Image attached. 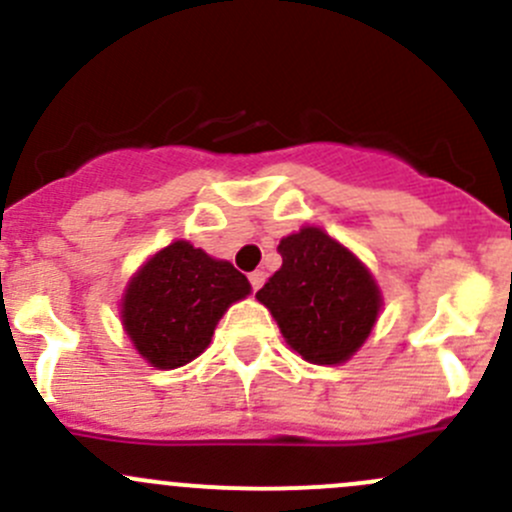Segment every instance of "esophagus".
Returning a JSON list of instances; mask_svg holds the SVG:
<instances>
[{
    "label": "esophagus",
    "mask_w": 512,
    "mask_h": 512,
    "mask_svg": "<svg viewBox=\"0 0 512 512\" xmlns=\"http://www.w3.org/2000/svg\"><path fill=\"white\" fill-rule=\"evenodd\" d=\"M249 283H251V288H254V291H258V288L266 283V273H263L261 268H258V271H254V273H249Z\"/></svg>",
    "instance_id": "obj_1"
}]
</instances>
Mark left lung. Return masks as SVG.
Returning <instances> with one entry per match:
<instances>
[{
	"mask_svg": "<svg viewBox=\"0 0 512 512\" xmlns=\"http://www.w3.org/2000/svg\"><path fill=\"white\" fill-rule=\"evenodd\" d=\"M283 266L256 298L271 310L288 345L313 365L350 360L377 323L382 295L352 251L318 226L278 244Z\"/></svg>",
	"mask_w": 512,
	"mask_h": 512,
	"instance_id": "left-lung-1",
	"label": "left lung"
}]
</instances>
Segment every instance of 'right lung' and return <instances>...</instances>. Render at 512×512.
<instances>
[{"label":"right lung","mask_w":512,"mask_h":512,"mask_svg":"<svg viewBox=\"0 0 512 512\" xmlns=\"http://www.w3.org/2000/svg\"><path fill=\"white\" fill-rule=\"evenodd\" d=\"M251 283L229 261L175 241L147 258L123 298L125 333L157 370H175L202 355L231 303Z\"/></svg>","instance_id":"obj_1"}]
</instances>
